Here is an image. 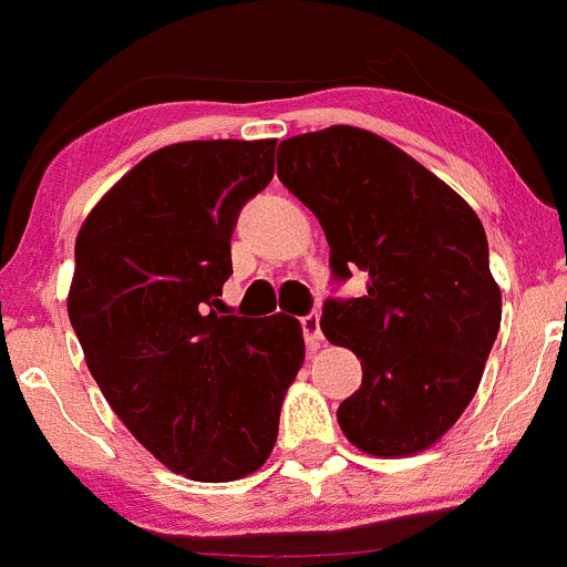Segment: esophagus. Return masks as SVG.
I'll list each match as a JSON object with an SVG mask.
<instances>
[{
  "instance_id": "obj_1",
  "label": "esophagus",
  "mask_w": 567,
  "mask_h": 567,
  "mask_svg": "<svg viewBox=\"0 0 567 567\" xmlns=\"http://www.w3.org/2000/svg\"><path fill=\"white\" fill-rule=\"evenodd\" d=\"M300 328H302V339H306L308 350H317L322 344V324H319V313L311 311L306 317H300Z\"/></svg>"
}]
</instances>
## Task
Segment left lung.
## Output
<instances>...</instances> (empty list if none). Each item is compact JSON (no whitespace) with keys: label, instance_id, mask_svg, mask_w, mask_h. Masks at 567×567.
<instances>
[{"label":"left lung","instance_id":"left-lung-1","mask_svg":"<svg viewBox=\"0 0 567 567\" xmlns=\"http://www.w3.org/2000/svg\"><path fill=\"white\" fill-rule=\"evenodd\" d=\"M278 178L317 215L333 284L367 276L363 297H328L322 333L350 347L361 389L336 411L358 450H427L461 419L502 322V291L472 206L389 140L330 126L278 145Z\"/></svg>","mask_w":567,"mask_h":567}]
</instances>
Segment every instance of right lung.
<instances>
[{
    "mask_svg": "<svg viewBox=\"0 0 567 567\" xmlns=\"http://www.w3.org/2000/svg\"><path fill=\"white\" fill-rule=\"evenodd\" d=\"M276 140H193L145 156L76 237L69 319L101 394L171 472L261 468L302 363L300 322L223 311L231 234L272 182Z\"/></svg>",
    "mask_w": 567,
    "mask_h": 567,
    "instance_id": "obj_1",
    "label": "right lung"
}]
</instances>
